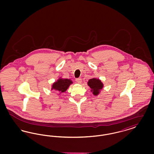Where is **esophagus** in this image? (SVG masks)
<instances>
[{"instance_id":"1","label":"esophagus","mask_w":154,"mask_h":154,"mask_svg":"<svg viewBox=\"0 0 154 154\" xmlns=\"http://www.w3.org/2000/svg\"><path fill=\"white\" fill-rule=\"evenodd\" d=\"M75 81H76V82H77V83L81 84V82H82V79H81V78H78V79H76Z\"/></svg>"}]
</instances>
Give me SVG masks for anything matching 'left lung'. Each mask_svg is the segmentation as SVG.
<instances>
[{"instance_id": "obj_1", "label": "left lung", "mask_w": 154, "mask_h": 154, "mask_svg": "<svg viewBox=\"0 0 154 154\" xmlns=\"http://www.w3.org/2000/svg\"><path fill=\"white\" fill-rule=\"evenodd\" d=\"M87 85L90 88V91L94 95L96 96L99 95L100 94L101 91L104 87V84L102 81L97 78H92L89 79L87 82Z\"/></svg>"}]
</instances>
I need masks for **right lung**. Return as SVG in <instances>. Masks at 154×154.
I'll return each mask as SVG.
<instances>
[{
  "instance_id": "1",
  "label": "right lung",
  "mask_w": 154,
  "mask_h": 154,
  "mask_svg": "<svg viewBox=\"0 0 154 154\" xmlns=\"http://www.w3.org/2000/svg\"><path fill=\"white\" fill-rule=\"evenodd\" d=\"M73 82L70 79H63L62 77H59L58 79L52 83L51 90H54L58 93V95L65 92Z\"/></svg>"
}]
</instances>
